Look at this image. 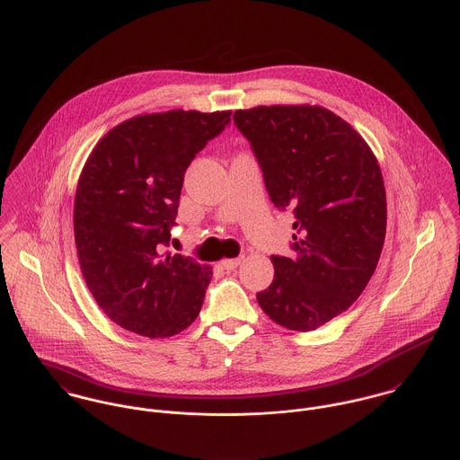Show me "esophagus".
Returning <instances> with one entry per match:
<instances>
[{
	"label": "esophagus",
	"instance_id": "obj_1",
	"mask_svg": "<svg viewBox=\"0 0 460 460\" xmlns=\"http://www.w3.org/2000/svg\"><path fill=\"white\" fill-rule=\"evenodd\" d=\"M242 263V258H234V260H224L222 261V267L226 269V270H234L238 265Z\"/></svg>",
	"mask_w": 460,
	"mask_h": 460
}]
</instances>
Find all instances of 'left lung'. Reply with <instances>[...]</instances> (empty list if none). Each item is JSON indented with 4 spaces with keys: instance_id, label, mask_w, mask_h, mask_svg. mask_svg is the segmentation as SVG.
<instances>
[{
    "instance_id": "left-lung-1",
    "label": "left lung",
    "mask_w": 460,
    "mask_h": 460,
    "mask_svg": "<svg viewBox=\"0 0 460 460\" xmlns=\"http://www.w3.org/2000/svg\"><path fill=\"white\" fill-rule=\"evenodd\" d=\"M270 200L295 217L293 258L272 256L261 309L291 331H314L347 311L373 276L385 238V190L361 135L322 106L236 110Z\"/></svg>"
}]
</instances>
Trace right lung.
<instances>
[{
	"label": "right lung",
	"mask_w": 460,
	"mask_h": 460,
	"mask_svg": "<svg viewBox=\"0 0 460 460\" xmlns=\"http://www.w3.org/2000/svg\"><path fill=\"white\" fill-rule=\"evenodd\" d=\"M229 122L231 111L138 115L93 147L76 190L75 238L95 302L122 329L169 338L197 318L211 269L164 251L188 165Z\"/></svg>",
	"instance_id": "right-lung-1"
}]
</instances>
